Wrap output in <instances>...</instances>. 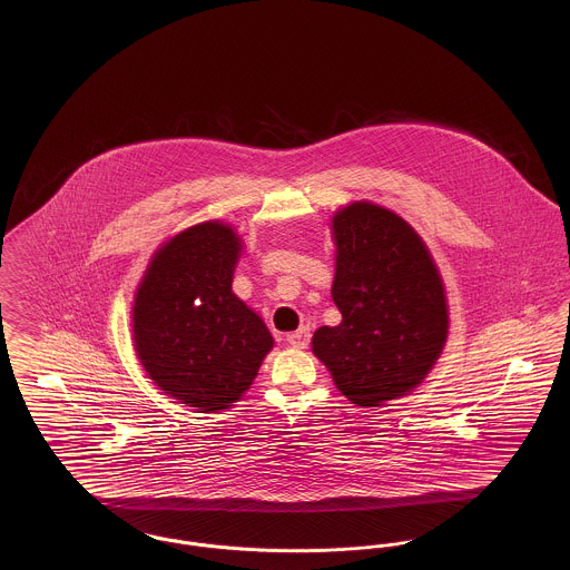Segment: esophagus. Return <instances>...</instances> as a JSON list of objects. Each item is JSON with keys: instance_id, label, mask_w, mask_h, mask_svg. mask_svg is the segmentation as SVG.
I'll list each match as a JSON object with an SVG mask.
<instances>
[{"instance_id": "obj_1", "label": "esophagus", "mask_w": 570, "mask_h": 570, "mask_svg": "<svg viewBox=\"0 0 570 570\" xmlns=\"http://www.w3.org/2000/svg\"><path fill=\"white\" fill-rule=\"evenodd\" d=\"M286 342H288L291 346H295V348H305L307 342H309V328H307V326H301L295 333H288V335H286Z\"/></svg>"}]
</instances>
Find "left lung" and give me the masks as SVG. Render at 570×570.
I'll return each instance as SVG.
<instances>
[{
    "mask_svg": "<svg viewBox=\"0 0 570 570\" xmlns=\"http://www.w3.org/2000/svg\"><path fill=\"white\" fill-rule=\"evenodd\" d=\"M342 323L321 326L316 354L342 395L379 407L410 395L440 358L449 335L442 275L425 242L395 212L354 200L331 217Z\"/></svg>",
    "mask_w": 570,
    "mask_h": 570,
    "instance_id": "8db88e82",
    "label": "left lung"
}]
</instances>
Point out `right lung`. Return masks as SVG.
I'll return each instance as SVG.
<instances>
[{"mask_svg":"<svg viewBox=\"0 0 570 570\" xmlns=\"http://www.w3.org/2000/svg\"><path fill=\"white\" fill-rule=\"evenodd\" d=\"M242 237L219 219L200 222L156 249L132 305L135 351L166 395L200 412L244 397L273 337L233 293Z\"/></svg>","mask_w":570,"mask_h":570,"instance_id":"right-lung-1","label":"right lung"}]
</instances>
